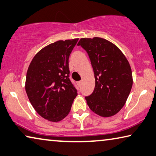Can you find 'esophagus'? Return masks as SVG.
Returning a JSON list of instances; mask_svg holds the SVG:
<instances>
[{
  "instance_id": "34e87169",
  "label": "esophagus",
  "mask_w": 156,
  "mask_h": 156,
  "mask_svg": "<svg viewBox=\"0 0 156 156\" xmlns=\"http://www.w3.org/2000/svg\"><path fill=\"white\" fill-rule=\"evenodd\" d=\"M81 85H82V81H78V85L79 86V87H80Z\"/></svg>"
}]
</instances>
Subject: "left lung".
Here are the masks:
<instances>
[{
	"mask_svg": "<svg viewBox=\"0 0 156 156\" xmlns=\"http://www.w3.org/2000/svg\"><path fill=\"white\" fill-rule=\"evenodd\" d=\"M87 51L92 65L95 87L85 100L90 110L110 117L123 107L133 86L130 64L118 47L101 37L81 38L78 43Z\"/></svg>",
	"mask_w": 156,
	"mask_h": 156,
	"instance_id": "left-lung-1",
	"label": "left lung"
}]
</instances>
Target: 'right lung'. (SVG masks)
<instances>
[{
	"label": "right lung",
	"mask_w": 156,
	"mask_h": 156,
	"mask_svg": "<svg viewBox=\"0 0 156 156\" xmlns=\"http://www.w3.org/2000/svg\"><path fill=\"white\" fill-rule=\"evenodd\" d=\"M78 38L59 40L41 49L27 71L25 88L41 117L52 122L65 119L78 95L69 78V58Z\"/></svg>",
	"instance_id": "right-lung-1"
}]
</instances>
